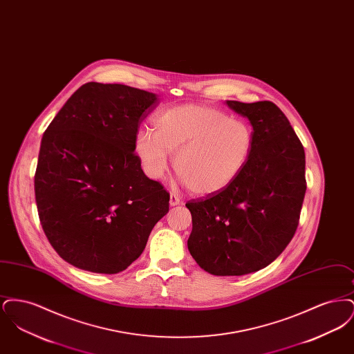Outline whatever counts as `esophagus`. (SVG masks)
<instances>
[{"mask_svg": "<svg viewBox=\"0 0 354 354\" xmlns=\"http://www.w3.org/2000/svg\"><path fill=\"white\" fill-rule=\"evenodd\" d=\"M169 204H171L172 207L180 204V198H179L176 194H171V195H169Z\"/></svg>", "mask_w": 354, "mask_h": 354, "instance_id": "esophagus-1", "label": "esophagus"}]
</instances>
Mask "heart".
I'll list each match as a JSON object with an SVG mask.
<instances>
[{
    "label": "heart",
    "mask_w": 354,
    "mask_h": 354,
    "mask_svg": "<svg viewBox=\"0 0 354 354\" xmlns=\"http://www.w3.org/2000/svg\"><path fill=\"white\" fill-rule=\"evenodd\" d=\"M135 153L146 175L160 180L169 155L180 182L196 195H214L232 185L253 150V130L244 119L230 118L218 107L182 104L152 119V130L140 129Z\"/></svg>",
    "instance_id": "b5f03b06"
}]
</instances>
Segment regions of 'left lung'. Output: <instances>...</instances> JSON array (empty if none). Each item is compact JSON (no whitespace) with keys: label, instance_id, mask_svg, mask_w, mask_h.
<instances>
[{"label":"left lung","instance_id":"obj_1","mask_svg":"<svg viewBox=\"0 0 354 354\" xmlns=\"http://www.w3.org/2000/svg\"><path fill=\"white\" fill-rule=\"evenodd\" d=\"M227 104L252 124V155L230 187L185 203L192 216L187 245L205 272L241 276L270 266L295 235L306 191L305 152L273 102Z\"/></svg>","mask_w":354,"mask_h":354}]
</instances>
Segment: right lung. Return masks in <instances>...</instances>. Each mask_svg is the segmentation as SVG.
Segmentation results:
<instances>
[{
    "instance_id": "right-lung-1",
    "label": "right lung",
    "mask_w": 354,
    "mask_h": 354,
    "mask_svg": "<svg viewBox=\"0 0 354 354\" xmlns=\"http://www.w3.org/2000/svg\"><path fill=\"white\" fill-rule=\"evenodd\" d=\"M158 103L126 84L88 82L44 133L34 175L41 225L68 264L118 273L146 247L169 212V194L134 152L139 124Z\"/></svg>"
}]
</instances>
